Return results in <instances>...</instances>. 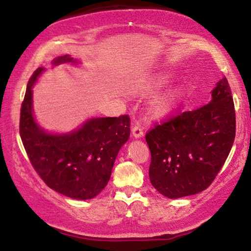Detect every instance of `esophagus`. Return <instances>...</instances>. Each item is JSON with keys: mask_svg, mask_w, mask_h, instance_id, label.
I'll list each match as a JSON object with an SVG mask.
<instances>
[{"mask_svg": "<svg viewBox=\"0 0 251 251\" xmlns=\"http://www.w3.org/2000/svg\"><path fill=\"white\" fill-rule=\"evenodd\" d=\"M131 131H132L133 137H136V138H140V137L144 136V130H143L142 126L138 125V123L133 125Z\"/></svg>", "mask_w": 251, "mask_h": 251, "instance_id": "obj_1", "label": "esophagus"}]
</instances>
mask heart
I'll return each mask as SVG.
<instances>
[{
  "mask_svg": "<svg viewBox=\"0 0 251 251\" xmlns=\"http://www.w3.org/2000/svg\"><path fill=\"white\" fill-rule=\"evenodd\" d=\"M173 80V75L170 73H161L153 78V80H150L145 84L147 89H157L163 87L169 83V82ZM181 96H183V89L177 88L175 89L174 91L169 92V94L163 96L160 99L154 102V112L159 115H166L168 113H170L173 109L176 107L178 102H179Z\"/></svg>",
  "mask_w": 251,
  "mask_h": 251,
  "instance_id": "1",
  "label": "heart"
}]
</instances>
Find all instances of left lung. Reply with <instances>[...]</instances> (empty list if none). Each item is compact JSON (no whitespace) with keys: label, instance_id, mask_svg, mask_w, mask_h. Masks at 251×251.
<instances>
[{"label":"left lung","instance_id":"obj_1","mask_svg":"<svg viewBox=\"0 0 251 251\" xmlns=\"http://www.w3.org/2000/svg\"><path fill=\"white\" fill-rule=\"evenodd\" d=\"M210 102L156 123L146 132L150 179L170 199L197 194L215 180L235 138V109L225 76Z\"/></svg>","mask_w":251,"mask_h":251}]
</instances>
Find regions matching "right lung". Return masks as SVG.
<instances>
[{
  "label": "right lung",
  "instance_id": "add662e5",
  "mask_svg": "<svg viewBox=\"0 0 251 251\" xmlns=\"http://www.w3.org/2000/svg\"><path fill=\"white\" fill-rule=\"evenodd\" d=\"M72 61L58 57L53 65ZM44 71L34 72L20 108L19 133L34 170L50 188L68 198L87 200L107 185L119 150L130 136L129 115L89 120L76 131L46 133L34 121L32 87Z\"/></svg>",
  "mask_w": 251,
  "mask_h": 251
}]
</instances>
